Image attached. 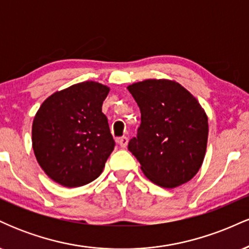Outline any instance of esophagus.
Segmentation results:
<instances>
[{
	"label": "esophagus",
	"mask_w": 249,
	"mask_h": 249,
	"mask_svg": "<svg viewBox=\"0 0 249 249\" xmlns=\"http://www.w3.org/2000/svg\"><path fill=\"white\" fill-rule=\"evenodd\" d=\"M117 142H118V144L121 145L122 147H126L127 146V142H128V139L126 138V137H121V138L117 139Z\"/></svg>",
	"instance_id": "34e87169"
}]
</instances>
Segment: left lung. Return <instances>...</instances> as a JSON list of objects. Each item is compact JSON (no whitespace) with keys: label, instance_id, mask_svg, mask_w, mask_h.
<instances>
[{"label":"left lung","instance_id":"left-lung-1","mask_svg":"<svg viewBox=\"0 0 249 249\" xmlns=\"http://www.w3.org/2000/svg\"><path fill=\"white\" fill-rule=\"evenodd\" d=\"M142 113L128 151L147 179L178 187L198 173L206 154L208 118L196 98L179 83L146 79L128 85Z\"/></svg>","mask_w":249,"mask_h":249}]
</instances>
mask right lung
<instances>
[{
  "label": "right lung",
  "mask_w": 249,
  "mask_h": 249,
  "mask_svg": "<svg viewBox=\"0 0 249 249\" xmlns=\"http://www.w3.org/2000/svg\"><path fill=\"white\" fill-rule=\"evenodd\" d=\"M110 88L88 81L48 97L33 122L39 166L57 184L78 187L98 178L115 148L102 105Z\"/></svg>",
  "instance_id": "1"
}]
</instances>
